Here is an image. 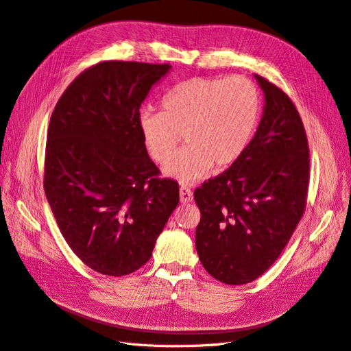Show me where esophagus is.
<instances>
[{
	"mask_svg": "<svg viewBox=\"0 0 351 351\" xmlns=\"http://www.w3.org/2000/svg\"><path fill=\"white\" fill-rule=\"evenodd\" d=\"M180 200L183 204H189V202L193 200V192L187 187H180Z\"/></svg>",
	"mask_w": 351,
	"mask_h": 351,
	"instance_id": "34e87169",
	"label": "esophagus"
}]
</instances>
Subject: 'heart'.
Here are the masks:
<instances>
[{"mask_svg":"<svg viewBox=\"0 0 351 351\" xmlns=\"http://www.w3.org/2000/svg\"><path fill=\"white\" fill-rule=\"evenodd\" d=\"M162 112L142 110L137 129L147 154L167 164L182 141L186 147L164 168L168 178L193 184L210 168L221 171L237 162L258 127L261 95L246 77H193L177 84L162 102Z\"/></svg>","mask_w":351,"mask_h":351,"instance_id":"1","label":"heart"}]
</instances>
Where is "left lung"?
<instances>
[{"instance_id": "8db88e82", "label": "left lung", "mask_w": 351, "mask_h": 351, "mask_svg": "<svg viewBox=\"0 0 351 351\" xmlns=\"http://www.w3.org/2000/svg\"><path fill=\"white\" fill-rule=\"evenodd\" d=\"M265 95L256 133L237 162L195 190L196 250L215 280L240 285L278 259L304 214L309 145L284 90L258 74Z\"/></svg>"}]
</instances>
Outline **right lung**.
Returning <instances> with one entry per match:
<instances>
[{
	"instance_id": "add662e5",
	"label": "right lung",
	"mask_w": 351,
	"mask_h": 351,
	"mask_svg": "<svg viewBox=\"0 0 351 351\" xmlns=\"http://www.w3.org/2000/svg\"><path fill=\"white\" fill-rule=\"evenodd\" d=\"M169 64L102 61L61 95L47 134L44 189L62 237L93 271L123 277L152 256L178 205L159 178L137 114Z\"/></svg>"
}]
</instances>
